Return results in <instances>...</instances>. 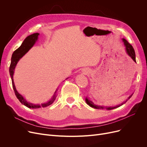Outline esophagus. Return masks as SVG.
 I'll use <instances>...</instances> for the list:
<instances>
[{
    "label": "esophagus",
    "instance_id": "1",
    "mask_svg": "<svg viewBox=\"0 0 147 147\" xmlns=\"http://www.w3.org/2000/svg\"><path fill=\"white\" fill-rule=\"evenodd\" d=\"M88 73V71H84V73Z\"/></svg>",
    "mask_w": 147,
    "mask_h": 147
}]
</instances>
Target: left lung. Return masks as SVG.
Here are the masks:
<instances>
[{
	"instance_id": "obj_1",
	"label": "left lung",
	"mask_w": 147,
	"mask_h": 147,
	"mask_svg": "<svg viewBox=\"0 0 147 147\" xmlns=\"http://www.w3.org/2000/svg\"><path fill=\"white\" fill-rule=\"evenodd\" d=\"M123 42H124V45L126 47V52L128 54V55L132 58V59L134 60V61L135 62V63H136V58H135V51H134V48L132 47V46L131 45L126 39H125V38H123ZM133 95V94H132L131 95H130L129 97H128V99H129L131 97H132V96ZM128 99H127L126 101L124 102V103H122L120 105H118L117 106L115 107H104V106H101V105H95L94 104V103L91 101L90 100L88 99L87 98H86V102L92 108H94V109H105L106 110H113V109H116V108H118L120 106L122 105L123 104H124Z\"/></svg>"
}]
</instances>
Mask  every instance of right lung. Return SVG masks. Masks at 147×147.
<instances>
[{
  "label": "right lung",
  "instance_id": "right-lung-1",
  "mask_svg": "<svg viewBox=\"0 0 147 147\" xmlns=\"http://www.w3.org/2000/svg\"><path fill=\"white\" fill-rule=\"evenodd\" d=\"M38 36H39V33H34L33 34H31V35L28 36V37H27L25 38V40L23 41L22 43L21 44V45L20 46V47L17 50H15L13 52L12 55L11 63V65L9 67V74H10L11 78L12 87H13L15 95H16L17 98L18 99V100L22 104L24 105L25 106H26L28 108H30V109H39V108H42V107L45 108V107H46L50 105L51 104H52L54 102V101H55V99L57 97L56 94H57V89L55 92V93H54L53 96L52 97L51 100H49L48 102L44 103V104H41L40 105L30 103L29 102H27L26 100V99H24L21 95H20L18 93L16 88H15L14 82H13V75L14 73L15 68V67H16L18 62L31 48L33 47V45L35 44L36 40H37Z\"/></svg>",
  "mask_w": 147,
  "mask_h": 147
}]
</instances>
